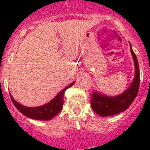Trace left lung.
Returning a JSON list of instances; mask_svg holds the SVG:
<instances>
[{"label": "left lung", "mask_w": 150, "mask_h": 150, "mask_svg": "<svg viewBox=\"0 0 150 150\" xmlns=\"http://www.w3.org/2000/svg\"><path fill=\"white\" fill-rule=\"evenodd\" d=\"M130 48L135 65V76L128 89L117 96H107L96 90L92 94L91 107L100 116H111L125 111L137 96L140 83L139 67L137 57L133 52L131 44Z\"/></svg>", "instance_id": "obj_1"}]
</instances>
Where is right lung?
Segmentation results:
<instances>
[{
	"label": "right lung",
	"instance_id": "1",
	"mask_svg": "<svg viewBox=\"0 0 150 150\" xmlns=\"http://www.w3.org/2000/svg\"><path fill=\"white\" fill-rule=\"evenodd\" d=\"M74 83H75V82H71L69 86L65 87L60 93H58L57 95L53 100H51L45 104L39 106V107H29L23 106L13 98V96L11 94L10 96L15 107L22 114H24L25 116H26L27 117H29V118L34 119V120L48 121V120L54 118L57 114L60 113L62 107H63L64 95L66 89L72 86Z\"/></svg>",
	"mask_w": 150,
	"mask_h": 150
}]
</instances>
